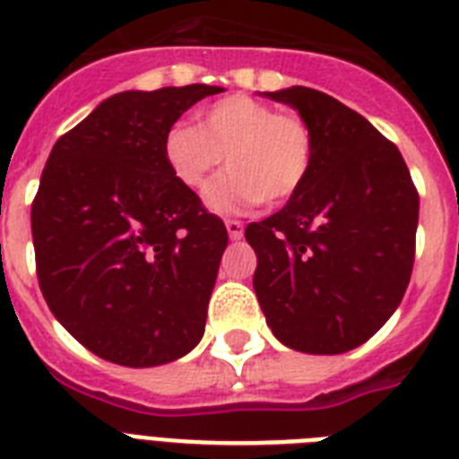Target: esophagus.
Returning a JSON list of instances; mask_svg holds the SVG:
<instances>
[{
    "mask_svg": "<svg viewBox=\"0 0 459 459\" xmlns=\"http://www.w3.org/2000/svg\"><path fill=\"white\" fill-rule=\"evenodd\" d=\"M226 230H229L230 240H240V238H243V223L236 221V219H229V221H226Z\"/></svg>",
    "mask_w": 459,
    "mask_h": 459,
    "instance_id": "obj_1",
    "label": "esophagus"
}]
</instances>
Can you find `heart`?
I'll use <instances>...</instances> for the list:
<instances>
[{
  "label": "heart",
  "mask_w": 459,
  "mask_h": 459,
  "mask_svg": "<svg viewBox=\"0 0 459 459\" xmlns=\"http://www.w3.org/2000/svg\"><path fill=\"white\" fill-rule=\"evenodd\" d=\"M314 152L312 126L300 114L245 95L209 104L200 128L173 124L164 138L166 164L187 190H202L226 161L229 171L207 187V204L221 214L290 200L309 178Z\"/></svg>",
  "instance_id": "obj_1"
}]
</instances>
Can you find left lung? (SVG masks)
<instances>
[{
    "instance_id": "left-lung-1",
    "label": "left lung",
    "mask_w": 459,
    "mask_h": 459,
    "mask_svg": "<svg viewBox=\"0 0 459 459\" xmlns=\"http://www.w3.org/2000/svg\"><path fill=\"white\" fill-rule=\"evenodd\" d=\"M312 126L305 186L245 238L257 252L255 293L283 345L341 355L391 319L414 264L420 195L398 147L319 90L266 92Z\"/></svg>"
}]
</instances>
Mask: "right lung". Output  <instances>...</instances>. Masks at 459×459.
Returning a JSON list of instances; mask_svg holds the SVG:
<instances>
[{"label":"right lung","instance_id":"1","mask_svg":"<svg viewBox=\"0 0 459 459\" xmlns=\"http://www.w3.org/2000/svg\"><path fill=\"white\" fill-rule=\"evenodd\" d=\"M214 85L128 90L56 140L32 200L39 290L90 352L157 367L200 342L226 226L176 180L169 128Z\"/></svg>","mask_w":459,"mask_h":459}]
</instances>
